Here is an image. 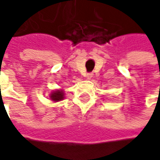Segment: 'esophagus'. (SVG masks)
I'll list each match as a JSON object with an SVG mask.
<instances>
[{"label":"esophagus","instance_id":"esophagus-1","mask_svg":"<svg viewBox=\"0 0 160 160\" xmlns=\"http://www.w3.org/2000/svg\"><path fill=\"white\" fill-rule=\"evenodd\" d=\"M92 76H93L92 73H87V74L85 75V77H86L87 79H91V78L92 77Z\"/></svg>","mask_w":160,"mask_h":160}]
</instances>
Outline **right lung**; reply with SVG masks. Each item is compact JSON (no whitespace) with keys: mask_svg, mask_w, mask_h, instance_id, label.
I'll return each mask as SVG.
<instances>
[{"mask_svg":"<svg viewBox=\"0 0 160 160\" xmlns=\"http://www.w3.org/2000/svg\"><path fill=\"white\" fill-rule=\"evenodd\" d=\"M51 100H52L53 102H59L62 101L64 99V92L63 90H56L51 93L50 96Z\"/></svg>","mask_w":160,"mask_h":160,"instance_id":"add662e5","label":"right lung"}]
</instances>
